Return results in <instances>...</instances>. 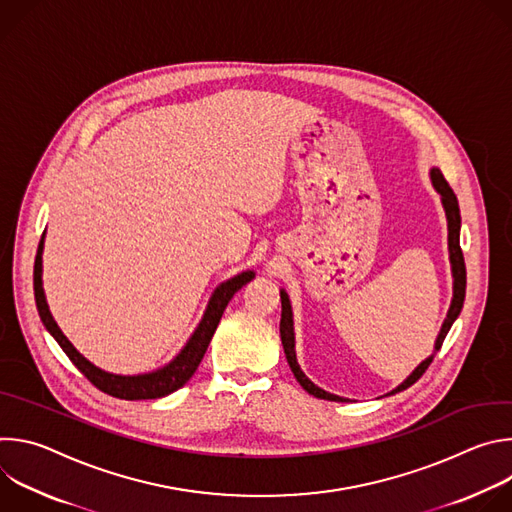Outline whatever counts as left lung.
Masks as SVG:
<instances>
[{"label":"left lung","instance_id":"1","mask_svg":"<svg viewBox=\"0 0 512 512\" xmlns=\"http://www.w3.org/2000/svg\"><path fill=\"white\" fill-rule=\"evenodd\" d=\"M429 178H431V186L435 188V192L442 196V206L446 210V218H448V251H450V263H452V277H454V298H452V304H450V310H448V316L442 324V330L440 334H437L435 338V346H433V354L442 348V342L444 338L448 336L452 324L456 322V318L460 316L462 312V306H464V298H466V265H464V255H462V249H460V227H462V218H460V206H458V198L454 194V190L450 188V184L446 182L444 174L437 170V168H431L429 170ZM279 296H281V322H279V334H281V344H283V352H285V358H287V364L291 373H294V377L298 379V383L314 397L318 399H326V401H348L346 397H338L334 393H328L324 389H320L318 385H314L306 375L304 371L300 369L298 364V358H296V334H294V312H291V304H289V296L285 294V289H279ZM433 354L427 356L423 362H419L415 371L399 385L395 387L391 393L387 395H395L407 387H411L423 373L425 369L431 364L433 360Z\"/></svg>","mask_w":512,"mask_h":512}]
</instances>
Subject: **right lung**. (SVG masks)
<instances>
[{"label":"right lung","mask_w":512,"mask_h":512,"mask_svg":"<svg viewBox=\"0 0 512 512\" xmlns=\"http://www.w3.org/2000/svg\"><path fill=\"white\" fill-rule=\"evenodd\" d=\"M42 251H44V235L40 239L36 261H34V298H36V308H38L42 324L46 326L50 336L60 344V348L72 360V364H75V367L97 389H101L103 393H107L111 397H119V399H127V401L160 399V397H166V395L178 391L180 387H184L190 381V377L194 375V371L198 369V364L212 340V334H214L218 322H221V318H223L225 308L229 306V302L233 300L237 291L255 277V271H243L218 285L212 291L200 324L196 326V330L192 332V336L188 338L184 348L168 364H164L162 369H156L152 373H141V375H117V373H107V371L95 367L91 360H87L75 346H72V342L58 328L56 320L50 314V308H48V302L44 296V287H42Z\"/></svg>","instance_id":"right-lung-1"}]
</instances>
